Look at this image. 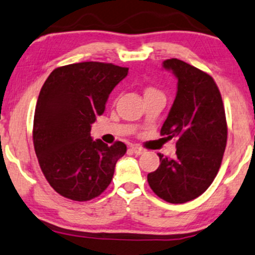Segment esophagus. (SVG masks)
Returning <instances> with one entry per match:
<instances>
[{"label":"esophagus","mask_w":255,"mask_h":255,"mask_svg":"<svg viewBox=\"0 0 255 255\" xmlns=\"http://www.w3.org/2000/svg\"><path fill=\"white\" fill-rule=\"evenodd\" d=\"M130 151L133 153H135V154H142V153H145V149L141 148L139 146H131L130 147Z\"/></svg>","instance_id":"1"}]
</instances>
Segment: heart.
<instances>
[{
    "label": "heart",
    "mask_w": 255,
    "mask_h": 255,
    "mask_svg": "<svg viewBox=\"0 0 255 255\" xmlns=\"http://www.w3.org/2000/svg\"><path fill=\"white\" fill-rule=\"evenodd\" d=\"M148 91H154V89H152V88H148V89H147V90H146V93H148Z\"/></svg>",
    "instance_id": "1"
}]
</instances>
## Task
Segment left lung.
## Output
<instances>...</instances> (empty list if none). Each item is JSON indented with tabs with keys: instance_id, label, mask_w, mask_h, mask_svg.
<instances>
[{
	"instance_id": "8db88e82",
	"label": "left lung",
	"mask_w": 255,
	"mask_h": 255,
	"mask_svg": "<svg viewBox=\"0 0 255 255\" xmlns=\"http://www.w3.org/2000/svg\"><path fill=\"white\" fill-rule=\"evenodd\" d=\"M162 67L177 78V95L160 134L176 137V157L159 153L160 165L147 174L149 186L168 203L192 201L215 179L227 145L222 97L211 76L185 61L167 59Z\"/></svg>"
}]
</instances>
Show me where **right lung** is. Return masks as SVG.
I'll list each match as a JSON object with an SVG mask.
<instances>
[{"mask_svg":"<svg viewBox=\"0 0 255 255\" xmlns=\"http://www.w3.org/2000/svg\"><path fill=\"white\" fill-rule=\"evenodd\" d=\"M127 67L84 61L53 70L40 90L33 143L42 173L58 194L90 201L108 188L127 147L93 140L91 125L106 109Z\"/></svg>","mask_w":255,"mask_h":255,"instance_id":"add662e5","label":"right lung"}]
</instances>
